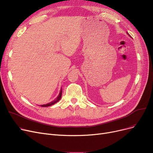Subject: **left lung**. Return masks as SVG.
Wrapping results in <instances>:
<instances>
[{"label":"left lung","instance_id":"8db88e82","mask_svg":"<svg viewBox=\"0 0 153 153\" xmlns=\"http://www.w3.org/2000/svg\"><path fill=\"white\" fill-rule=\"evenodd\" d=\"M127 34H128V35H129V34H128V33H127Z\"/></svg>","mask_w":153,"mask_h":153}]
</instances>
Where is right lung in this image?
Instances as JSON below:
<instances>
[{
  "mask_svg": "<svg viewBox=\"0 0 153 153\" xmlns=\"http://www.w3.org/2000/svg\"><path fill=\"white\" fill-rule=\"evenodd\" d=\"M62 88H61V89H60V93H59V96L57 97V98H56L55 100H53V101H52V102L48 103H47V104L42 105H40V106H42V107H47V106H52V105H54L55 103H56V102H58V101L60 100V98H61V97H62Z\"/></svg>",
  "mask_w": 153,
  "mask_h": 153,
  "instance_id": "right-lung-1",
  "label": "right lung"
}]
</instances>
